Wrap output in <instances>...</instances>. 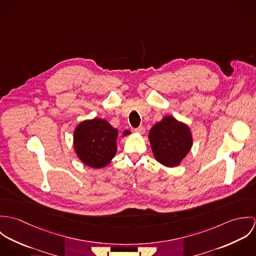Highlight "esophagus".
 Returning a JSON list of instances; mask_svg holds the SVG:
<instances>
[{"mask_svg": "<svg viewBox=\"0 0 256 256\" xmlns=\"http://www.w3.org/2000/svg\"><path fill=\"white\" fill-rule=\"evenodd\" d=\"M134 131H135L136 133H139V134H144V133H145V127L139 126L138 128H135Z\"/></svg>", "mask_w": 256, "mask_h": 256, "instance_id": "esophagus-1", "label": "esophagus"}]
</instances>
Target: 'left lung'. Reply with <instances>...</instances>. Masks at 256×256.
I'll use <instances>...</instances> for the list:
<instances>
[{
	"label": "left lung",
	"instance_id": "left-lung-1",
	"mask_svg": "<svg viewBox=\"0 0 256 256\" xmlns=\"http://www.w3.org/2000/svg\"><path fill=\"white\" fill-rule=\"evenodd\" d=\"M148 140L154 158L168 168L178 166L193 144L189 127L172 116H164L154 124Z\"/></svg>",
	"mask_w": 256,
	"mask_h": 256
}]
</instances>
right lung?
<instances>
[{
	"label": "right lung",
	"instance_id": "1",
	"mask_svg": "<svg viewBox=\"0 0 256 256\" xmlns=\"http://www.w3.org/2000/svg\"><path fill=\"white\" fill-rule=\"evenodd\" d=\"M131 132L125 130L123 136ZM118 130L102 118L80 122L74 132V148L78 158L88 166H106L116 154Z\"/></svg>",
	"mask_w": 256,
	"mask_h": 256
}]
</instances>
